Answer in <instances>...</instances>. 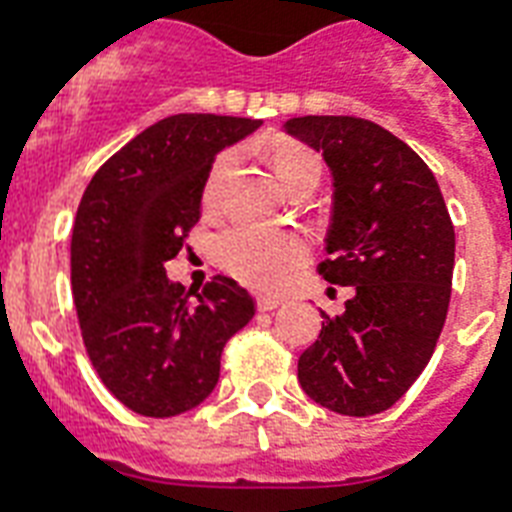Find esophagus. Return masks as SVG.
<instances>
[{
    "instance_id": "34e87169",
    "label": "esophagus",
    "mask_w": 512,
    "mask_h": 512,
    "mask_svg": "<svg viewBox=\"0 0 512 512\" xmlns=\"http://www.w3.org/2000/svg\"><path fill=\"white\" fill-rule=\"evenodd\" d=\"M279 305H281L279 297H257V311H263V313L276 311Z\"/></svg>"
}]
</instances>
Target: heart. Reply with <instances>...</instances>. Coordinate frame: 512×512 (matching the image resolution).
Instances as JSON below:
<instances>
[{"label":"heart","instance_id":"b5f03b06","mask_svg":"<svg viewBox=\"0 0 512 512\" xmlns=\"http://www.w3.org/2000/svg\"><path fill=\"white\" fill-rule=\"evenodd\" d=\"M228 167H231V154H223L209 172L207 188H204L207 204L215 201L217 185ZM273 167L284 188L308 175H319V159L303 146H281L273 156ZM217 255L236 279L263 292H273L284 287L292 271L303 263L308 255V244L295 231H268V228L239 225L220 236Z\"/></svg>","mask_w":512,"mask_h":512}]
</instances>
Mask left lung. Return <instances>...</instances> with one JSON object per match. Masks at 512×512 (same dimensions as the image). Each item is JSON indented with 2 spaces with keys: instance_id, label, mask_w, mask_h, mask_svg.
<instances>
[{
  "instance_id": "1",
  "label": "left lung",
  "mask_w": 512,
  "mask_h": 512,
  "mask_svg": "<svg viewBox=\"0 0 512 512\" xmlns=\"http://www.w3.org/2000/svg\"><path fill=\"white\" fill-rule=\"evenodd\" d=\"M287 135L332 172L329 284L353 287L340 316L321 313L319 340L297 361L303 390L337 414L396 404L428 366L444 329L454 225L436 177L404 140L356 116H297Z\"/></svg>"
}]
</instances>
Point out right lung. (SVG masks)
Wrapping results in <instances>:
<instances>
[{"instance_id":"obj_1","label":"right lung","mask_w":512,"mask_h":512,"mask_svg":"<svg viewBox=\"0 0 512 512\" xmlns=\"http://www.w3.org/2000/svg\"><path fill=\"white\" fill-rule=\"evenodd\" d=\"M260 119L175 114L116 151L87 185L71 233V289L100 380L143 417L191 412L220 380V353L255 300L215 276L188 300L167 260L201 215L215 156Z\"/></svg>"}]
</instances>
